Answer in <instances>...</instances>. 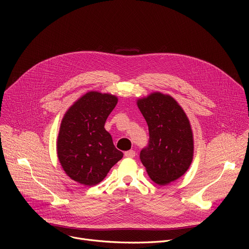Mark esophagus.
Wrapping results in <instances>:
<instances>
[{"label":"esophagus","mask_w":249,"mask_h":249,"mask_svg":"<svg viewBox=\"0 0 249 249\" xmlns=\"http://www.w3.org/2000/svg\"><path fill=\"white\" fill-rule=\"evenodd\" d=\"M124 155L126 156V158H134V156H135V151H134V150H128V151H125Z\"/></svg>","instance_id":"obj_1"}]
</instances>
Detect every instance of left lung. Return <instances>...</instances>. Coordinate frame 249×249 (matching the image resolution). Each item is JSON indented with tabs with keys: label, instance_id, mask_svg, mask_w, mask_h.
Segmentation results:
<instances>
[{
	"label": "left lung",
	"instance_id": "1",
	"mask_svg": "<svg viewBox=\"0 0 249 249\" xmlns=\"http://www.w3.org/2000/svg\"><path fill=\"white\" fill-rule=\"evenodd\" d=\"M148 125L147 146L140 160L150 178L160 186L184 175L191 165L194 141L184 110L171 96L153 93L137 102Z\"/></svg>",
	"mask_w": 249,
	"mask_h": 249
}]
</instances>
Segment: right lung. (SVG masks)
I'll list each match as a JSON object with an SVG mask.
<instances>
[{"mask_svg": "<svg viewBox=\"0 0 249 249\" xmlns=\"http://www.w3.org/2000/svg\"><path fill=\"white\" fill-rule=\"evenodd\" d=\"M117 97L89 91L64 115L57 138V154L63 171L85 186H95L123 158L105 129Z\"/></svg>", "mask_w": 249, "mask_h": 249, "instance_id": "right-lung-1", "label": "right lung"}]
</instances>
